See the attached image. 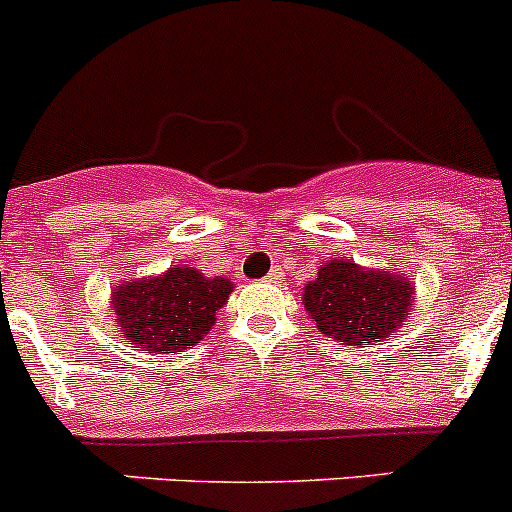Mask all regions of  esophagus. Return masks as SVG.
<instances>
[{
	"mask_svg": "<svg viewBox=\"0 0 512 512\" xmlns=\"http://www.w3.org/2000/svg\"><path fill=\"white\" fill-rule=\"evenodd\" d=\"M282 280H285V275H282V272L280 270H272L270 272V275H267L265 277V282H272V285H280V282Z\"/></svg>",
	"mask_w": 512,
	"mask_h": 512,
	"instance_id": "obj_1",
	"label": "esophagus"
}]
</instances>
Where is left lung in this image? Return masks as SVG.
Masks as SVG:
<instances>
[{
	"instance_id": "1",
	"label": "left lung",
	"mask_w": 512,
	"mask_h": 512,
	"mask_svg": "<svg viewBox=\"0 0 512 512\" xmlns=\"http://www.w3.org/2000/svg\"><path fill=\"white\" fill-rule=\"evenodd\" d=\"M322 335L340 345H375L408 320L415 285L398 272L367 270L352 260H327L302 290Z\"/></svg>"
}]
</instances>
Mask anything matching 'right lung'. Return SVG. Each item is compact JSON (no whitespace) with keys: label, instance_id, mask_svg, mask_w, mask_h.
<instances>
[{"label":"right lung","instance_id":"add662e5","mask_svg":"<svg viewBox=\"0 0 512 512\" xmlns=\"http://www.w3.org/2000/svg\"><path fill=\"white\" fill-rule=\"evenodd\" d=\"M232 282L205 277L195 267L175 265L157 277H142L112 292L117 327L130 345L182 352L197 345L227 305Z\"/></svg>","mask_w":512,"mask_h":512}]
</instances>
